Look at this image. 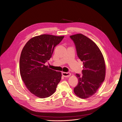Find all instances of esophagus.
Returning <instances> with one entry per match:
<instances>
[{"label":"esophagus","instance_id":"obj_1","mask_svg":"<svg viewBox=\"0 0 122 122\" xmlns=\"http://www.w3.org/2000/svg\"><path fill=\"white\" fill-rule=\"evenodd\" d=\"M62 75L63 76H64L65 77H70L71 75V73L69 72H63L62 73Z\"/></svg>","mask_w":122,"mask_h":122}]
</instances>
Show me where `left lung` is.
I'll list each match as a JSON object with an SVG mask.
<instances>
[{
  "label": "left lung",
  "instance_id": "1",
  "mask_svg": "<svg viewBox=\"0 0 122 122\" xmlns=\"http://www.w3.org/2000/svg\"><path fill=\"white\" fill-rule=\"evenodd\" d=\"M70 37L74 43L77 56L83 62V75L76 74L78 83L74 92L80 98L86 99L96 92L105 80L104 58L96 44L85 36L78 34Z\"/></svg>",
  "mask_w": 122,
  "mask_h": 122
}]
</instances>
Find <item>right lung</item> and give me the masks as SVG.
Masks as SVG:
<instances>
[{"label": "right lung", "instance_id": "obj_1", "mask_svg": "<svg viewBox=\"0 0 122 122\" xmlns=\"http://www.w3.org/2000/svg\"><path fill=\"white\" fill-rule=\"evenodd\" d=\"M64 36L42 35L30 39L21 51L20 73L28 90L40 98L50 97L56 89L62 74L45 63L51 58L54 47Z\"/></svg>", "mask_w": 122, "mask_h": 122}]
</instances>
